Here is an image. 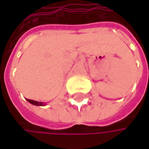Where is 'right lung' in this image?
<instances>
[{"label":"right lung","mask_w":149,"mask_h":149,"mask_svg":"<svg viewBox=\"0 0 149 149\" xmlns=\"http://www.w3.org/2000/svg\"><path fill=\"white\" fill-rule=\"evenodd\" d=\"M30 104H33V105H38V106H43V103L41 102H37V101H33V100H31V99H26Z\"/></svg>","instance_id":"add662e5"}]
</instances>
